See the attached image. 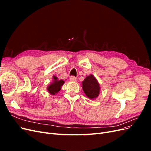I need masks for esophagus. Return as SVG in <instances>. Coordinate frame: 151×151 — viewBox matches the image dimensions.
<instances>
[{
  "label": "esophagus",
  "instance_id": "1",
  "mask_svg": "<svg viewBox=\"0 0 151 151\" xmlns=\"http://www.w3.org/2000/svg\"><path fill=\"white\" fill-rule=\"evenodd\" d=\"M76 79H77V78H76V77H74V76H71V77H70V81L75 82V81H76Z\"/></svg>",
  "mask_w": 151,
  "mask_h": 151
}]
</instances>
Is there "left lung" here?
I'll return each mask as SVG.
<instances>
[{"mask_svg":"<svg viewBox=\"0 0 151 151\" xmlns=\"http://www.w3.org/2000/svg\"><path fill=\"white\" fill-rule=\"evenodd\" d=\"M82 88L86 96L92 100L98 97L101 89L98 81L93 74L87 76L82 82Z\"/></svg>","mask_w":151,"mask_h":151,"instance_id":"left-lung-1","label":"left lung"}]
</instances>
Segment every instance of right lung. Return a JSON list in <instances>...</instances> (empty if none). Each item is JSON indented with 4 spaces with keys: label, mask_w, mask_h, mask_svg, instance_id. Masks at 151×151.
<instances>
[{
    "label": "right lung",
    "mask_w": 151,
    "mask_h": 151,
    "mask_svg": "<svg viewBox=\"0 0 151 151\" xmlns=\"http://www.w3.org/2000/svg\"><path fill=\"white\" fill-rule=\"evenodd\" d=\"M65 81L63 80H59L55 76H53L52 83H50L47 88L48 93L51 95H55L60 91L62 86L64 84Z\"/></svg>",
    "instance_id": "obj_1"
}]
</instances>
